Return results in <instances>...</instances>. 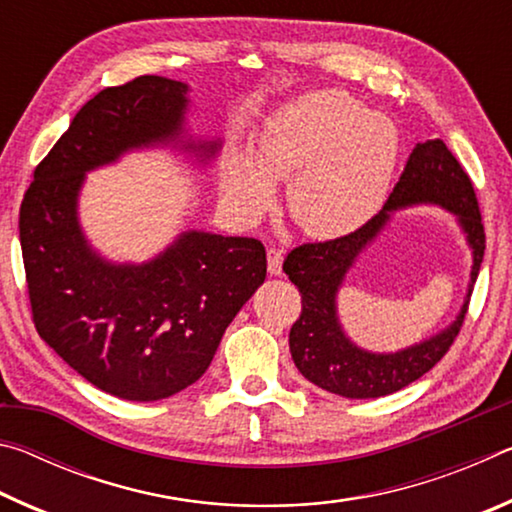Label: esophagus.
Wrapping results in <instances>:
<instances>
[{
	"label": "esophagus",
	"instance_id": "esophagus-1",
	"mask_svg": "<svg viewBox=\"0 0 512 512\" xmlns=\"http://www.w3.org/2000/svg\"><path fill=\"white\" fill-rule=\"evenodd\" d=\"M266 259H268V273L271 275H282V259H284V250L271 246L266 250Z\"/></svg>",
	"mask_w": 512,
	"mask_h": 512
}]
</instances>
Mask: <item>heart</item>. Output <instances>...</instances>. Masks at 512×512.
Returning <instances> with one entry per match:
<instances>
[{
  "mask_svg": "<svg viewBox=\"0 0 512 512\" xmlns=\"http://www.w3.org/2000/svg\"><path fill=\"white\" fill-rule=\"evenodd\" d=\"M400 133L381 112L343 90L291 101L266 121L255 158L230 155L223 196L239 221L273 201L271 183L289 184V212L309 237L348 235L377 212L391 185Z\"/></svg>",
  "mask_w": 512,
  "mask_h": 512,
  "instance_id": "1",
  "label": "heart"
}]
</instances>
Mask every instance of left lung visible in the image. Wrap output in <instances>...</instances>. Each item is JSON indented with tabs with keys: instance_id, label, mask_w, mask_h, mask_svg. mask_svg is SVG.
Returning a JSON list of instances; mask_svg holds the SVG:
<instances>
[{
	"instance_id": "1",
	"label": "left lung",
	"mask_w": 512,
	"mask_h": 512,
	"mask_svg": "<svg viewBox=\"0 0 512 512\" xmlns=\"http://www.w3.org/2000/svg\"><path fill=\"white\" fill-rule=\"evenodd\" d=\"M415 202H436L459 216L475 257L471 291L462 314L440 335L402 353L372 355L357 349L342 334L335 318V291L353 259L378 234L390 212ZM483 250L485 230L467 171L443 140L415 144L381 212L348 235L302 244L284 259V273L296 284L302 298L300 318L289 332V348L296 368L311 384L352 400L391 395L409 386L445 357L461 332L483 262Z\"/></svg>"
}]
</instances>
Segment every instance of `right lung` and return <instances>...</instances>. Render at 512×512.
<instances>
[{
    "label": "right lung",
    "mask_w": 512,
    "mask_h": 512,
    "mask_svg": "<svg viewBox=\"0 0 512 512\" xmlns=\"http://www.w3.org/2000/svg\"><path fill=\"white\" fill-rule=\"evenodd\" d=\"M187 85L137 76L76 112L20 207V244L38 334L81 377L121 400L155 402L192 386L225 327L266 277L253 237L185 232L149 264L92 253L76 219L83 173L137 146L176 142ZM210 158L219 144H187Z\"/></svg>",
    "instance_id": "1"
}]
</instances>
